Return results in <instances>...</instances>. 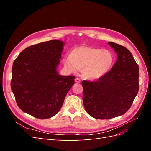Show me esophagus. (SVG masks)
I'll return each mask as SVG.
<instances>
[{
    "mask_svg": "<svg viewBox=\"0 0 151 151\" xmlns=\"http://www.w3.org/2000/svg\"><path fill=\"white\" fill-rule=\"evenodd\" d=\"M75 81L77 83H81V79L79 78H78V77H77V78H76V79H75Z\"/></svg>",
    "mask_w": 151,
    "mask_h": 151,
    "instance_id": "obj_1",
    "label": "esophagus"
}]
</instances>
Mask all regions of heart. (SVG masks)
Returning a JSON list of instances; mask_svg holds the SVG:
<instances>
[{
	"label": "heart",
	"instance_id": "1",
	"mask_svg": "<svg viewBox=\"0 0 151 151\" xmlns=\"http://www.w3.org/2000/svg\"><path fill=\"white\" fill-rule=\"evenodd\" d=\"M115 63L112 52L89 46H80L73 49L70 55L63 58L64 65L68 70L76 72L83 68L84 76L89 79H96L110 70Z\"/></svg>",
	"mask_w": 151,
	"mask_h": 151
}]
</instances>
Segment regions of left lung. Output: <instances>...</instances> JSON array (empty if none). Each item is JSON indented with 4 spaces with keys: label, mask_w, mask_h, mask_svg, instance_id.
<instances>
[{
    "label": "left lung",
    "mask_w": 151,
    "mask_h": 151,
    "mask_svg": "<svg viewBox=\"0 0 151 151\" xmlns=\"http://www.w3.org/2000/svg\"><path fill=\"white\" fill-rule=\"evenodd\" d=\"M117 53L111 70L97 81H83V100L86 112L96 119H109L125 113L139 91V68L130 52L113 42Z\"/></svg>",
    "instance_id": "obj_1"
}]
</instances>
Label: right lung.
<instances>
[{
    "mask_svg": "<svg viewBox=\"0 0 151 151\" xmlns=\"http://www.w3.org/2000/svg\"><path fill=\"white\" fill-rule=\"evenodd\" d=\"M63 43L52 40L22 50L12 67L11 87L18 106L39 119L53 116L74 84L75 76L57 72Z\"/></svg>",
    "mask_w": 151,
    "mask_h": 151,
    "instance_id": "1",
    "label": "right lung"
}]
</instances>
